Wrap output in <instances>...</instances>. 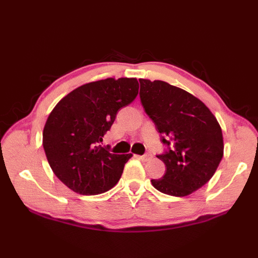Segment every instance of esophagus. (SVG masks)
<instances>
[{"instance_id": "1", "label": "esophagus", "mask_w": 258, "mask_h": 258, "mask_svg": "<svg viewBox=\"0 0 258 258\" xmlns=\"http://www.w3.org/2000/svg\"><path fill=\"white\" fill-rule=\"evenodd\" d=\"M142 161H144V162H147V161H150V160H152V157H153V155L151 154V153H146V154H144V155H142V156H139Z\"/></svg>"}]
</instances>
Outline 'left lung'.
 I'll return each mask as SVG.
<instances>
[{
  "label": "left lung",
  "mask_w": 258,
  "mask_h": 258,
  "mask_svg": "<svg viewBox=\"0 0 258 258\" xmlns=\"http://www.w3.org/2000/svg\"><path fill=\"white\" fill-rule=\"evenodd\" d=\"M140 96L146 114L171 145L157 155L166 167L152 185L164 194L184 197L212 178L224 154L221 125L204 103L164 81L140 79Z\"/></svg>",
  "instance_id": "1"
}]
</instances>
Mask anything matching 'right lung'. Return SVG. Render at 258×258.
<instances>
[{
  "label": "right lung",
  "instance_id": "obj_1",
  "mask_svg": "<svg viewBox=\"0 0 258 258\" xmlns=\"http://www.w3.org/2000/svg\"><path fill=\"white\" fill-rule=\"evenodd\" d=\"M139 94L134 78H108L79 86L59 101L43 130V147L53 173L70 189L97 195L114 187L132 154L98 145L117 111Z\"/></svg>",
  "mask_w": 258,
  "mask_h": 258
}]
</instances>
